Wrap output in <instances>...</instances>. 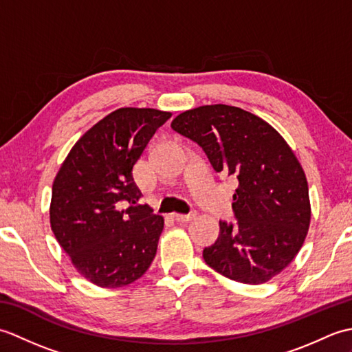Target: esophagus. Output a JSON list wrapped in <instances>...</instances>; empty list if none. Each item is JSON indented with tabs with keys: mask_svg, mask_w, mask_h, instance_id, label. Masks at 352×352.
I'll return each instance as SVG.
<instances>
[{
	"mask_svg": "<svg viewBox=\"0 0 352 352\" xmlns=\"http://www.w3.org/2000/svg\"><path fill=\"white\" fill-rule=\"evenodd\" d=\"M195 213H189V214H180V213H174L172 214V218H174L177 222H189L193 218H195Z\"/></svg>",
	"mask_w": 352,
	"mask_h": 352,
	"instance_id": "34e87169",
	"label": "esophagus"
}]
</instances>
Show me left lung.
Returning <instances> with one entry per match:
<instances>
[{"instance_id":"left-lung-1","label":"left lung","mask_w":352,"mask_h":352,"mask_svg":"<svg viewBox=\"0 0 352 352\" xmlns=\"http://www.w3.org/2000/svg\"><path fill=\"white\" fill-rule=\"evenodd\" d=\"M170 126L237 182V222H219L218 241L203 251L206 263L245 284L280 274L300 252L311 218L307 178L287 142L261 118L226 104L186 110Z\"/></svg>"}]
</instances>
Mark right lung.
<instances>
[{
    "label": "right lung",
    "mask_w": 352,
    "mask_h": 352,
    "mask_svg": "<svg viewBox=\"0 0 352 352\" xmlns=\"http://www.w3.org/2000/svg\"><path fill=\"white\" fill-rule=\"evenodd\" d=\"M169 111L122 107L72 146L52 183L50 222L74 267L100 287H122L153 263L163 216L140 204L133 168Z\"/></svg>",
    "instance_id": "obj_1"
}]
</instances>
